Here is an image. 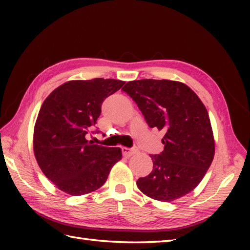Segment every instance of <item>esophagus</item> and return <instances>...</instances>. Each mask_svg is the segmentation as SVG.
<instances>
[{
	"label": "esophagus",
	"instance_id": "esophagus-1",
	"mask_svg": "<svg viewBox=\"0 0 250 250\" xmlns=\"http://www.w3.org/2000/svg\"><path fill=\"white\" fill-rule=\"evenodd\" d=\"M121 150H122V155H124L125 157H131V156H133L134 153L137 152V148H135V147H132V148L122 147Z\"/></svg>",
	"mask_w": 250,
	"mask_h": 250
}]
</instances>
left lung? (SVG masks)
I'll use <instances>...</instances> for the list:
<instances>
[{"label": "left lung", "instance_id": "obj_1", "mask_svg": "<svg viewBox=\"0 0 250 250\" xmlns=\"http://www.w3.org/2000/svg\"><path fill=\"white\" fill-rule=\"evenodd\" d=\"M139 106L150 128L164 132V150L150 155L153 168L137 179L143 193L172 202L200 184L215 155L208 113L185 83L157 79L126 83L122 88Z\"/></svg>", "mask_w": 250, "mask_h": 250}]
</instances>
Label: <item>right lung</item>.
I'll return each mask as SVG.
<instances>
[{"label":"right lung","instance_id":"obj_1","mask_svg":"<svg viewBox=\"0 0 250 250\" xmlns=\"http://www.w3.org/2000/svg\"><path fill=\"white\" fill-rule=\"evenodd\" d=\"M117 79L94 78L61 84L44 101L34 128V155L50 182L71 195H82L105 184L122 152L118 147L92 144L103 101L124 86ZM99 130L92 133H99Z\"/></svg>","mask_w":250,"mask_h":250}]
</instances>
